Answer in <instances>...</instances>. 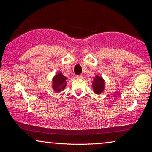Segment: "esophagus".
Returning a JSON list of instances; mask_svg holds the SVG:
<instances>
[{"mask_svg":"<svg viewBox=\"0 0 152 152\" xmlns=\"http://www.w3.org/2000/svg\"><path fill=\"white\" fill-rule=\"evenodd\" d=\"M83 78V76L82 75H77L76 76V78Z\"/></svg>","mask_w":152,"mask_h":152,"instance_id":"esophagus-1","label":"esophagus"}]
</instances>
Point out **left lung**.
Returning a JSON list of instances; mask_svg holds the SVG:
<instances>
[{
    "mask_svg": "<svg viewBox=\"0 0 152 152\" xmlns=\"http://www.w3.org/2000/svg\"><path fill=\"white\" fill-rule=\"evenodd\" d=\"M92 86L94 93L96 94H102L104 90V78L99 76H96L92 81Z\"/></svg>",
    "mask_w": 152,
    "mask_h": 152,
    "instance_id": "left-lung-1",
    "label": "left lung"
}]
</instances>
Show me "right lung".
Wrapping results in <instances>:
<instances>
[{"label":"right lung","instance_id":"right-lung-1","mask_svg":"<svg viewBox=\"0 0 152 152\" xmlns=\"http://www.w3.org/2000/svg\"><path fill=\"white\" fill-rule=\"evenodd\" d=\"M67 78L63 75L62 73L59 72L54 76L52 79V88L54 91L61 92V91L65 89L67 83H66Z\"/></svg>","mask_w":152,"mask_h":152}]
</instances>
